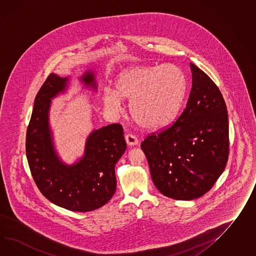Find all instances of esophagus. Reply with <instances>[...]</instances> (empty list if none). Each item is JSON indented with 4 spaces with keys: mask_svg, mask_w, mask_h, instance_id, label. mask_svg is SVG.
Instances as JSON below:
<instances>
[{
    "mask_svg": "<svg viewBox=\"0 0 256 256\" xmlns=\"http://www.w3.org/2000/svg\"><path fill=\"white\" fill-rule=\"evenodd\" d=\"M125 138L126 144H128V145H130V146H135V145L138 144V140L137 137L132 135V134L126 135Z\"/></svg>",
    "mask_w": 256,
    "mask_h": 256,
    "instance_id": "esophagus-1",
    "label": "esophagus"
}]
</instances>
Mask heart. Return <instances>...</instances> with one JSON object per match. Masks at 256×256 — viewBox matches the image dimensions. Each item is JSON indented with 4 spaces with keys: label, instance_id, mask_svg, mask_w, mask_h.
Here are the masks:
<instances>
[{
    "label": "heart",
    "instance_id": "1",
    "mask_svg": "<svg viewBox=\"0 0 256 256\" xmlns=\"http://www.w3.org/2000/svg\"><path fill=\"white\" fill-rule=\"evenodd\" d=\"M187 88L186 76L176 66H135L119 74L116 90H104L102 102L109 111L118 114L123 99L130 100L131 116L138 124L158 130L176 116Z\"/></svg>",
    "mask_w": 256,
    "mask_h": 256
}]
</instances>
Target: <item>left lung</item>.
<instances>
[{
  "label": "left lung",
  "instance_id": "left-lung-1",
  "mask_svg": "<svg viewBox=\"0 0 256 256\" xmlns=\"http://www.w3.org/2000/svg\"><path fill=\"white\" fill-rule=\"evenodd\" d=\"M192 85L185 109L168 130L140 145L157 190L171 199H197L214 186L228 162V116L218 86L190 64Z\"/></svg>",
  "mask_w": 256,
  "mask_h": 256
}]
</instances>
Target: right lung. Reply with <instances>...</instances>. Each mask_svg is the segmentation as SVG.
Listing matches in <instances>:
<instances>
[{"instance_id":"obj_1","label":"right lung","mask_w":256,"mask_h":256,"mask_svg":"<svg viewBox=\"0 0 256 256\" xmlns=\"http://www.w3.org/2000/svg\"><path fill=\"white\" fill-rule=\"evenodd\" d=\"M73 76L52 73L38 90L26 131V152L32 176L44 197L56 206L75 212H90L106 204L116 192L114 168L126 148L122 126L92 130L83 154L73 164L59 156L50 124L52 100L66 94ZM82 88L97 92L96 71L78 78Z\"/></svg>"}]
</instances>
